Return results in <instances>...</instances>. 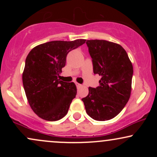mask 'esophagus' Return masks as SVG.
Instances as JSON below:
<instances>
[{"mask_svg":"<svg viewBox=\"0 0 157 157\" xmlns=\"http://www.w3.org/2000/svg\"><path fill=\"white\" fill-rule=\"evenodd\" d=\"M75 84H76V86H77V89H80L81 86H82V85L80 84V83H77V82H76V83H75Z\"/></svg>","mask_w":157,"mask_h":157,"instance_id":"34e87169","label":"esophagus"}]
</instances>
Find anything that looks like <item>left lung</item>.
<instances>
[{"label": "left lung", "mask_w": 157, "mask_h": 157, "mask_svg": "<svg viewBox=\"0 0 157 157\" xmlns=\"http://www.w3.org/2000/svg\"><path fill=\"white\" fill-rule=\"evenodd\" d=\"M92 59L94 75L101 77L96 88H89L82 99L86 113L97 121L117 116L130 98L133 66L127 52L120 45L104 40L86 41Z\"/></svg>", "instance_id": "1"}]
</instances>
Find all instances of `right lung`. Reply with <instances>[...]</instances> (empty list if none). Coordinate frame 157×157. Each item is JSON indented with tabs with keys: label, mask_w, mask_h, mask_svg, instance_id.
Returning <instances> with one entry per match:
<instances>
[{
	"label": "right lung",
	"mask_w": 157,
	"mask_h": 157,
	"mask_svg": "<svg viewBox=\"0 0 157 157\" xmlns=\"http://www.w3.org/2000/svg\"><path fill=\"white\" fill-rule=\"evenodd\" d=\"M86 40H55L38 45L27 55L23 84L27 100L37 116L47 121H57L67 114L77 94L74 82L58 79L66 66V56L85 44Z\"/></svg>",
	"instance_id": "right-lung-1"
}]
</instances>
